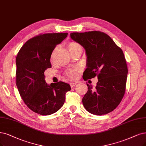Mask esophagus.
I'll use <instances>...</instances> for the list:
<instances>
[{
	"label": "esophagus",
	"instance_id": "esophagus-1",
	"mask_svg": "<svg viewBox=\"0 0 146 146\" xmlns=\"http://www.w3.org/2000/svg\"><path fill=\"white\" fill-rule=\"evenodd\" d=\"M77 84L76 83V82H71V83H70V87H71L72 88H73V87H74L75 85H76Z\"/></svg>",
	"mask_w": 146,
	"mask_h": 146
}]
</instances>
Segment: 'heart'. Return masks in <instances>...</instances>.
I'll use <instances>...</instances> for the list:
<instances>
[{
    "instance_id": "b5f03b06",
    "label": "heart",
    "mask_w": 146,
    "mask_h": 146,
    "mask_svg": "<svg viewBox=\"0 0 146 146\" xmlns=\"http://www.w3.org/2000/svg\"><path fill=\"white\" fill-rule=\"evenodd\" d=\"M68 50L71 53H73L74 52L77 50L78 48H80V46L77 42H70L68 44ZM80 71V68L79 67H76L73 69H70L66 72V76L71 79H76L78 76V73Z\"/></svg>"
}]
</instances>
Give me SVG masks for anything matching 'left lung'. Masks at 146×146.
I'll use <instances>...</instances> for the list:
<instances>
[{
  "label": "left lung",
  "instance_id": "1",
  "mask_svg": "<svg viewBox=\"0 0 146 146\" xmlns=\"http://www.w3.org/2000/svg\"><path fill=\"white\" fill-rule=\"evenodd\" d=\"M70 36L85 49L87 68L83 79H98L94 89L87 84L84 106L95 115L111 112L120 104L125 93L128 70L122 50L109 35L100 31L72 32Z\"/></svg>",
  "mask_w": 146,
  "mask_h": 146
}]
</instances>
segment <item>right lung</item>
I'll return each mask as SVG.
<instances>
[{
    "instance_id": "obj_1",
    "label": "right lung",
    "mask_w": 146,
    "mask_h": 146,
    "mask_svg": "<svg viewBox=\"0 0 146 146\" xmlns=\"http://www.w3.org/2000/svg\"><path fill=\"white\" fill-rule=\"evenodd\" d=\"M67 33L44 34L27 41L16 57V85L21 98L29 108L48 115L58 111L64 104L66 94L71 90L62 81L46 84L44 72L51 68L50 56L56 46Z\"/></svg>"
}]
</instances>
